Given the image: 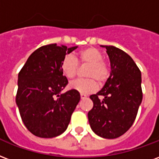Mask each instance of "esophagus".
<instances>
[{
    "label": "esophagus",
    "mask_w": 159,
    "mask_h": 159,
    "mask_svg": "<svg viewBox=\"0 0 159 159\" xmlns=\"http://www.w3.org/2000/svg\"><path fill=\"white\" fill-rule=\"evenodd\" d=\"M80 96H81V98H85L87 97V95L83 94V93H81V94H80Z\"/></svg>",
    "instance_id": "1"
}]
</instances>
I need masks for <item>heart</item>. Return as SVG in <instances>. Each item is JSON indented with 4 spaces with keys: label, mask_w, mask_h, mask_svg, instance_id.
I'll list each match as a JSON object with an SVG mask.
<instances>
[{
    "label": "heart",
    "mask_w": 159,
    "mask_h": 159,
    "mask_svg": "<svg viewBox=\"0 0 159 159\" xmlns=\"http://www.w3.org/2000/svg\"><path fill=\"white\" fill-rule=\"evenodd\" d=\"M88 64L90 68L88 70L87 77L89 79H77L70 83V89L83 94L93 93L98 88V83H103L109 76V69L103 62V55L95 48L89 47L81 50L76 56H66L61 65L62 73L68 78H73L76 76L78 64ZM97 80V81L96 80Z\"/></svg>",
    "instance_id": "obj_1"
}]
</instances>
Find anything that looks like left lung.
Listing matches in <instances>:
<instances>
[{
	"label": "left lung",
	"mask_w": 159,
	"mask_h": 159,
	"mask_svg": "<svg viewBox=\"0 0 159 159\" xmlns=\"http://www.w3.org/2000/svg\"><path fill=\"white\" fill-rule=\"evenodd\" d=\"M101 46L106 49L111 71L103 89L90 96L93 107L88 116L96 135L114 139L125 133L136 119L142 100V74L125 51L112 45Z\"/></svg>",
	"instance_id": "1"
}]
</instances>
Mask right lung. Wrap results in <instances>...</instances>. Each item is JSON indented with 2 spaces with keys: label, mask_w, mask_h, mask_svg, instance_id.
Wrapping results in <instances>:
<instances>
[{
  "label": "right lung",
  "mask_w": 159,
  "mask_h": 159,
  "mask_svg": "<svg viewBox=\"0 0 159 159\" xmlns=\"http://www.w3.org/2000/svg\"><path fill=\"white\" fill-rule=\"evenodd\" d=\"M76 48L43 45L32 53L20 70L16 103L25 126L34 136L52 138L67 129L81 97L72 89L61 93L68 81L61 65Z\"/></svg>",
  "instance_id": "right-lung-1"
}]
</instances>
